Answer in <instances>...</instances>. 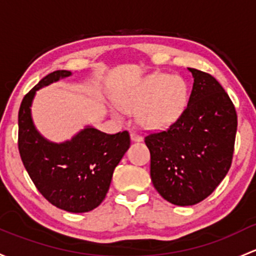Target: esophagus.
Wrapping results in <instances>:
<instances>
[{
    "label": "esophagus",
    "instance_id": "obj_1",
    "mask_svg": "<svg viewBox=\"0 0 256 256\" xmlns=\"http://www.w3.org/2000/svg\"><path fill=\"white\" fill-rule=\"evenodd\" d=\"M131 140H132L134 142H140V141H142V137L138 135V134H136V132H131Z\"/></svg>",
    "mask_w": 256,
    "mask_h": 256
}]
</instances>
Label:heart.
Here are the masks:
<instances>
[{
	"label": "heart",
	"mask_w": 256,
	"mask_h": 256,
	"mask_svg": "<svg viewBox=\"0 0 256 256\" xmlns=\"http://www.w3.org/2000/svg\"><path fill=\"white\" fill-rule=\"evenodd\" d=\"M186 98V83L180 77L153 74L121 94L118 104L124 112H138V122L144 128L158 130L172 125L182 115ZM112 112L120 115L118 109Z\"/></svg>",
	"instance_id": "1"
}]
</instances>
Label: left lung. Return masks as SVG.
Segmentation results:
<instances>
[{
  "instance_id": "8db88e82",
  "label": "left lung",
  "mask_w": 256,
  "mask_h": 256,
  "mask_svg": "<svg viewBox=\"0 0 256 256\" xmlns=\"http://www.w3.org/2000/svg\"><path fill=\"white\" fill-rule=\"evenodd\" d=\"M189 71L194 84L184 112L166 130L144 137L153 186L178 206L205 200L224 179L238 125L236 108L218 80L196 68Z\"/></svg>"
}]
</instances>
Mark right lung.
Wrapping results in <instances>:
<instances>
[{
	"label": "right lung",
	"instance_id": "1",
	"mask_svg": "<svg viewBox=\"0 0 256 256\" xmlns=\"http://www.w3.org/2000/svg\"><path fill=\"white\" fill-rule=\"evenodd\" d=\"M71 74L66 70L51 72L26 94L18 112V150L39 192L54 206L80 214L106 198L115 166L130 147V135L87 126L70 141L54 144L38 132L30 112L36 92Z\"/></svg>",
	"mask_w": 256,
	"mask_h": 256
}]
</instances>
